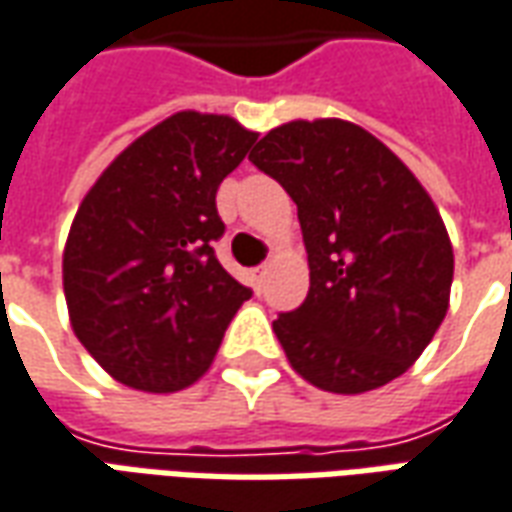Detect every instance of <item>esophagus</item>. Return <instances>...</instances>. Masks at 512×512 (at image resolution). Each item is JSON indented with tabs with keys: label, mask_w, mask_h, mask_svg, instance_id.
Masks as SVG:
<instances>
[{
	"label": "esophagus",
	"mask_w": 512,
	"mask_h": 512,
	"mask_svg": "<svg viewBox=\"0 0 512 512\" xmlns=\"http://www.w3.org/2000/svg\"><path fill=\"white\" fill-rule=\"evenodd\" d=\"M268 277V266H257L252 268V285H255L257 291H260V285H263V280Z\"/></svg>",
	"instance_id": "obj_1"
}]
</instances>
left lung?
<instances>
[{"mask_svg":"<svg viewBox=\"0 0 512 512\" xmlns=\"http://www.w3.org/2000/svg\"><path fill=\"white\" fill-rule=\"evenodd\" d=\"M249 160L299 210L310 291L274 321L296 374L330 393L405 374L441 327L455 274L430 194L388 146L343 119L288 121Z\"/></svg>","mask_w":512,"mask_h":512,"instance_id":"8db88e82","label":"left lung"}]
</instances>
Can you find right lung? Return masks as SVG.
I'll return each instance as SVG.
<instances>
[{"label":"right lung","mask_w":512,"mask_h":512,"mask_svg":"<svg viewBox=\"0 0 512 512\" xmlns=\"http://www.w3.org/2000/svg\"><path fill=\"white\" fill-rule=\"evenodd\" d=\"M257 132L182 110L132 141L85 194L63 252L71 330L113 380L149 393L205 374L252 291L213 252L221 180Z\"/></svg>","instance_id":"obj_1"}]
</instances>
